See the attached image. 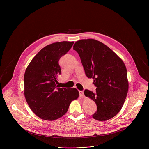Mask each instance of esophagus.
<instances>
[{
    "label": "esophagus",
    "mask_w": 149,
    "mask_h": 149,
    "mask_svg": "<svg viewBox=\"0 0 149 149\" xmlns=\"http://www.w3.org/2000/svg\"><path fill=\"white\" fill-rule=\"evenodd\" d=\"M79 95H80V96L81 98L84 97V92H83V91H79Z\"/></svg>",
    "instance_id": "34e87169"
}]
</instances>
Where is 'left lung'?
Masks as SVG:
<instances>
[{"label":"left lung","instance_id":"1","mask_svg":"<svg viewBox=\"0 0 149 149\" xmlns=\"http://www.w3.org/2000/svg\"><path fill=\"white\" fill-rule=\"evenodd\" d=\"M85 75L94 79L96 92L85 89L84 94L95 102L97 109L92 117L108 120L120 111L127 94V74L123 61L106 45L93 39L75 43Z\"/></svg>","mask_w":149,"mask_h":149}]
</instances>
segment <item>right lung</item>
<instances>
[{
  "instance_id": "1",
  "label": "right lung",
  "mask_w": 149,
  "mask_h": 149,
  "mask_svg": "<svg viewBox=\"0 0 149 149\" xmlns=\"http://www.w3.org/2000/svg\"><path fill=\"white\" fill-rule=\"evenodd\" d=\"M74 42L63 41L46 46L33 57L24 75V96L33 112L45 120H52L66 113L71 101L77 99L75 88H60L57 77L61 74L59 60Z\"/></svg>"
}]
</instances>
